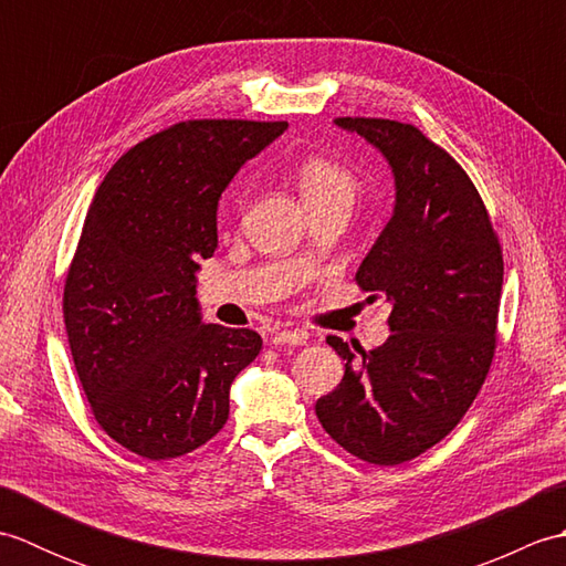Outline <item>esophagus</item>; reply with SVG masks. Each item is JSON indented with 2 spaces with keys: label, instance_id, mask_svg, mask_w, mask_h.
Here are the masks:
<instances>
[{
  "label": "esophagus",
  "instance_id": "esophagus-1",
  "mask_svg": "<svg viewBox=\"0 0 566 566\" xmlns=\"http://www.w3.org/2000/svg\"><path fill=\"white\" fill-rule=\"evenodd\" d=\"M306 340L304 331H276L270 335V345H306Z\"/></svg>",
  "mask_w": 566,
  "mask_h": 566
}]
</instances>
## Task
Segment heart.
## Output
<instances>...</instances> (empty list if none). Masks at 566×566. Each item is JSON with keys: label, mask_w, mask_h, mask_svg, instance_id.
I'll return each instance as SVG.
<instances>
[{"label": "heart", "mask_w": 566, "mask_h": 566, "mask_svg": "<svg viewBox=\"0 0 566 566\" xmlns=\"http://www.w3.org/2000/svg\"><path fill=\"white\" fill-rule=\"evenodd\" d=\"M298 187H302L306 203L333 199L353 203L359 191V179L345 163L314 155V158H306L302 167H298Z\"/></svg>", "instance_id": "b5f03b06"}]
</instances>
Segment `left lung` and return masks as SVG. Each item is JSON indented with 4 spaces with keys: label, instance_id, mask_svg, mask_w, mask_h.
<instances>
[{
    "label": "left lung",
    "instance_id": "obj_1",
    "mask_svg": "<svg viewBox=\"0 0 566 566\" xmlns=\"http://www.w3.org/2000/svg\"><path fill=\"white\" fill-rule=\"evenodd\" d=\"M335 124L391 165L394 216L355 282L394 308L389 340L375 350L355 354L328 335L345 377L316 401V416L350 454L394 467L438 444L482 389L496 353L503 252L474 182L423 130L367 116Z\"/></svg>",
    "mask_w": 566,
    "mask_h": 566
}]
</instances>
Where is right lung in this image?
<instances>
[{
  "label": "right lung",
  "mask_w": 566,
  "mask_h": 566,
  "mask_svg": "<svg viewBox=\"0 0 566 566\" xmlns=\"http://www.w3.org/2000/svg\"><path fill=\"white\" fill-rule=\"evenodd\" d=\"M284 128L179 122L124 153L90 203L63 316L94 420L130 452L170 460L209 442L262 350L255 331L201 323L197 270L219 245L221 191Z\"/></svg>",
  "instance_id": "add662e5"
}]
</instances>
